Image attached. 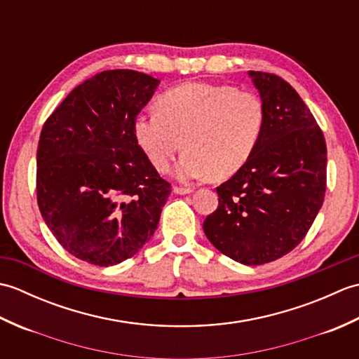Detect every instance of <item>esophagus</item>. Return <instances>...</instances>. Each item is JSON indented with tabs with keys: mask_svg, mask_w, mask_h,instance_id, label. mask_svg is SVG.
Returning a JSON list of instances; mask_svg holds the SVG:
<instances>
[{
	"mask_svg": "<svg viewBox=\"0 0 359 359\" xmlns=\"http://www.w3.org/2000/svg\"><path fill=\"white\" fill-rule=\"evenodd\" d=\"M172 191H174L175 194H189V193H193L194 189L189 188V187H174Z\"/></svg>",
	"mask_w": 359,
	"mask_h": 359,
	"instance_id": "34e87169",
	"label": "esophagus"
}]
</instances>
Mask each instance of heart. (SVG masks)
Listing matches in <instances>:
<instances>
[{
	"mask_svg": "<svg viewBox=\"0 0 359 359\" xmlns=\"http://www.w3.org/2000/svg\"><path fill=\"white\" fill-rule=\"evenodd\" d=\"M265 120L262 98L251 90L193 81L160 95L157 111L140 114L134 133L157 171H166L185 148L179 179H226L255 154Z\"/></svg>",
	"mask_w": 359,
	"mask_h": 359,
	"instance_id": "1",
	"label": "heart"
}]
</instances>
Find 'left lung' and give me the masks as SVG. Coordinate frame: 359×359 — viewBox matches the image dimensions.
Here are the masks:
<instances>
[{
    "label": "left lung",
    "mask_w": 359,
    "mask_h": 359,
    "mask_svg": "<svg viewBox=\"0 0 359 359\" xmlns=\"http://www.w3.org/2000/svg\"><path fill=\"white\" fill-rule=\"evenodd\" d=\"M266 120L245 166L217 187L219 205L203 231L220 253L262 265L301 243L321 210L327 185V147L299 94L274 74L250 71Z\"/></svg>",
    "instance_id": "left-lung-1"
}]
</instances>
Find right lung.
Listing matches in <instances>:
<instances>
[{"instance_id": "add662e5", "label": "right lung", "mask_w": 359, "mask_h": 359, "mask_svg": "<svg viewBox=\"0 0 359 359\" xmlns=\"http://www.w3.org/2000/svg\"><path fill=\"white\" fill-rule=\"evenodd\" d=\"M160 80L103 71L71 90L44 121L36 202L67 253L109 266L154 234L171 185L137 143L134 123Z\"/></svg>"}]
</instances>
